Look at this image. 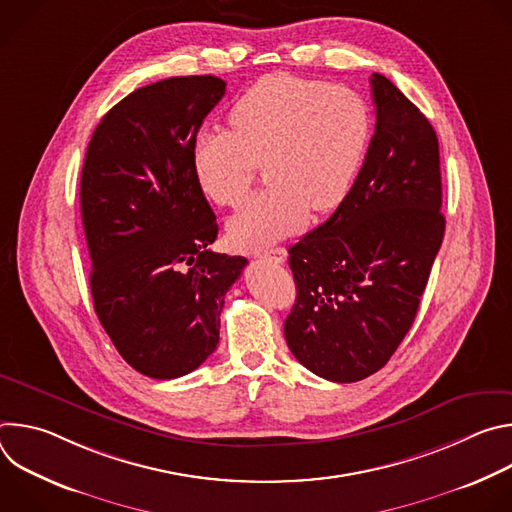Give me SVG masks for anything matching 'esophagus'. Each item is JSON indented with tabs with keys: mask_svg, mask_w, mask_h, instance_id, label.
Returning a JSON list of instances; mask_svg holds the SVG:
<instances>
[{
	"mask_svg": "<svg viewBox=\"0 0 512 512\" xmlns=\"http://www.w3.org/2000/svg\"><path fill=\"white\" fill-rule=\"evenodd\" d=\"M257 257L263 259V261H271V263H285L287 251L277 247V249H271V251H265V253H257Z\"/></svg>",
	"mask_w": 512,
	"mask_h": 512,
	"instance_id": "obj_1",
	"label": "esophagus"
}]
</instances>
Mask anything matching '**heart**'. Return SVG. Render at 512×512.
<instances>
[{"mask_svg": "<svg viewBox=\"0 0 512 512\" xmlns=\"http://www.w3.org/2000/svg\"><path fill=\"white\" fill-rule=\"evenodd\" d=\"M231 129H204L192 170L218 206H239L257 164L269 188L229 223L239 249H259L302 229L310 210H334L350 192L373 137V111L358 91L277 72L249 87L231 109Z\"/></svg>", "mask_w": 512, "mask_h": 512, "instance_id": "heart-1", "label": "heart"}]
</instances>
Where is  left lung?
I'll return each instance as SVG.
<instances>
[{
	"label": "left lung",
	"instance_id": "8db88e82",
	"mask_svg": "<svg viewBox=\"0 0 512 512\" xmlns=\"http://www.w3.org/2000/svg\"><path fill=\"white\" fill-rule=\"evenodd\" d=\"M375 135L334 214L289 247L298 298L287 346L308 371L354 383L383 369L409 332L442 247L440 145L427 117L371 77Z\"/></svg>",
	"mask_w": 512,
	"mask_h": 512
}]
</instances>
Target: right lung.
I'll return each instance as SVG.
<instances>
[{
	"label": "right lung",
	"mask_w": 512,
	"mask_h": 512,
	"mask_svg": "<svg viewBox=\"0 0 512 512\" xmlns=\"http://www.w3.org/2000/svg\"><path fill=\"white\" fill-rule=\"evenodd\" d=\"M218 77H172L129 93L97 125L81 176L95 312L123 360L178 379L216 350L225 294L247 259L214 253L216 216L192 143L223 99Z\"/></svg>",
	"instance_id": "add662e5"
}]
</instances>
